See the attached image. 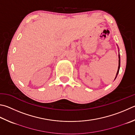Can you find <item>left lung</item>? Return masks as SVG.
Wrapping results in <instances>:
<instances>
[{"instance_id":"obj_1","label":"left lung","mask_w":135,"mask_h":135,"mask_svg":"<svg viewBox=\"0 0 135 135\" xmlns=\"http://www.w3.org/2000/svg\"><path fill=\"white\" fill-rule=\"evenodd\" d=\"M119 67H118V70H117V74H116V78L117 77V74H118V73H119V69H120V55L119 54Z\"/></svg>"}]
</instances>
